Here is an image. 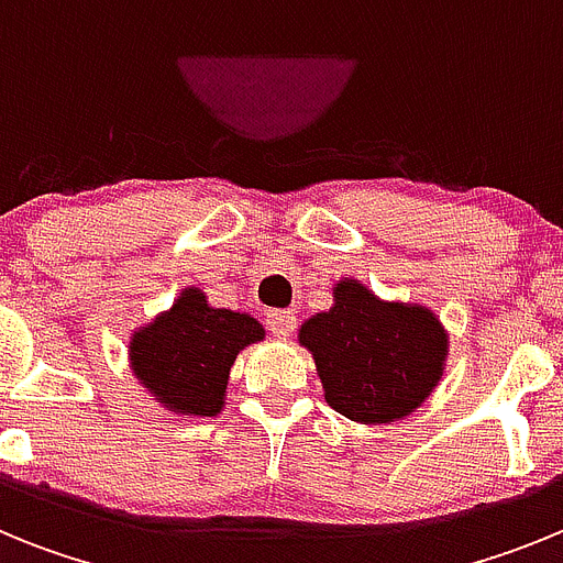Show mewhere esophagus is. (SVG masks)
Segmentation results:
<instances>
[{"label":"esophagus","mask_w":563,"mask_h":563,"mask_svg":"<svg viewBox=\"0 0 563 563\" xmlns=\"http://www.w3.org/2000/svg\"><path fill=\"white\" fill-rule=\"evenodd\" d=\"M267 327L276 338H290L296 330V312L290 310H271L267 312Z\"/></svg>","instance_id":"1"}]
</instances>
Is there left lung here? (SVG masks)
I'll list each match as a JSON object with an SVG mask.
<instances>
[{"instance_id": "8db88e82", "label": "left lung", "mask_w": 563, "mask_h": 563, "mask_svg": "<svg viewBox=\"0 0 563 563\" xmlns=\"http://www.w3.org/2000/svg\"><path fill=\"white\" fill-rule=\"evenodd\" d=\"M316 361L324 400L361 426L402 420L440 386L451 338L431 307L386 301L346 276L332 287V307L298 330Z\"/></svg>"}]
</instances>
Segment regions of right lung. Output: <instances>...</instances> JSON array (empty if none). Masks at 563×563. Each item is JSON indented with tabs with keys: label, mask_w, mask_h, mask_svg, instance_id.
<instances>
[{
	"label": "right lung",
	"mask_w": 563,
	"mask_h": 563,
	"mask_svg": "<svg viewBox=\"0 0 563 563\" xmlns=\"http://www.w3.org/2000/svg\"><path fill=\"white\" fill-rule=\"evenodd\" d=\"M265 341L251 312L211 307L200 287H186L168 310L129 335V366L157 406L177 417H217L225 409L236 355Z\"/></svg>",
	"instance_id": "1"
}]
</instances>
